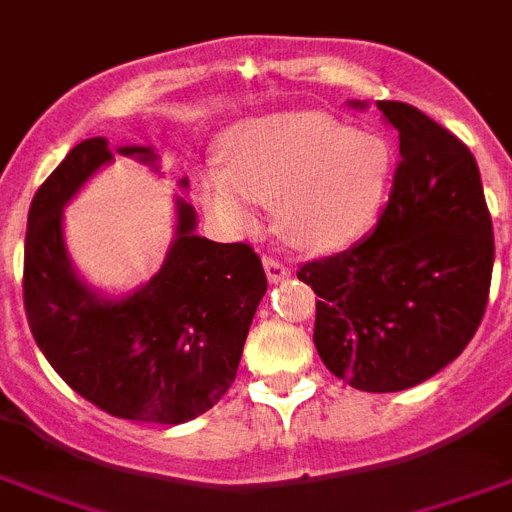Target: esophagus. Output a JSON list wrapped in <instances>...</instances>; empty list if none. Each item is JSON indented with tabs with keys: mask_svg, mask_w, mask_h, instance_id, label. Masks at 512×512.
<instances>
[{
	"mask_svg": "<svg viewBox=\"0 0 512 512\" xmlns=\"http://www.w3.org/2000/svg\"><path fill=\"white\" fill-rule=\"evenodd\" d=\"M264 269L269 282H282V279L290 277V266L282 259H277V256H264Z\"/></svg>",
	"mask_w": 512,
	"mask_h": 512,
	"instance_id": "obj_1",
	"label": "esophagus"
}]
</instances>
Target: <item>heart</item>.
<instances>
[{
  "label": "heart",
  "instance_id": "heart-1",
  "mask_svg": "<svg viewBox=\"0 0 512 512\" xmlns=\"http://www.w3.org/2000/svg\"><path fill=\"white\" fill-rule=\"evenodd\" d=\"M225 157L227 165L196 176L204 209L230 230H248L256 202H277L279 230L310 251H336L368 233L396 168L381 134L313 111L243 121L227 131Z\"/></svg>",
  "mask_w": 512,
  "mask_h": 512
}]
</instances>
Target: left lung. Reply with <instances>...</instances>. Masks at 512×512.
Returning a JSON list of instances; mask_svg holds the SVG:
<instances>
[{
    "instance_id": "left-lung-1",
    "label": "left lung",
    "mask_w": 512,
    "mask_h": 512,
    "mask_svg": "<svg viewBox=\"0 0 512 512\" xmlns=\"http://www.w3.org/2000/svg\"><path fill=\"white\" fill-rule=\"evenodd\" d=\"M375 106L399 131L386 209L368 238L308 261L298 279L318 295L313 342L323 365L352 388L388 393L432 378L471 342L495 238L469 147L409 103Z\"/></svg>"
}]
</instances>
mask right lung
Returning a JSON list of instances; mask_svg holds the SVG:
<instances>
[{
    "label": "right lung",
    "instance_id": "1",
    "mask_svg": "<svg viewBox=\"0 0 512 512\" xmlns=\"http://www.w3.org/2000/svg\"><path fill=\"white\" fill-rule=\"evenodd\" d=\"M155 165L150 147H121ZM106 137L69 150L33 196L25 233L23 300L33 339L82 399L119 419L181 425L233 386L253 313L266 292L259 253L194 233L178 199L176 240L163 269L129 298H98L69 264L61 212L100 165ZM186 186V181H181Z\"/></svg>",
    "mask_w": 512,
    "mask_h": 512
}]
</instances>
